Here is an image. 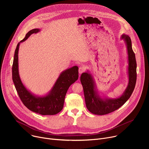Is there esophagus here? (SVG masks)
<instances>
[{
    "instance_id": "esophagus-1",
    "label": "esophagus",
    "mask_w": 149,
    "mask_h": 149,
    "mask_svg": "<svg viewBox=\"0 0 149 149\" xmlns=\"http://www.w3.org/2000/svg\"><path fill=\"white\" fill-rule=\"evenodd\" d=\"M84 71H85V68H84V67H80L79 68L78 72H79V74H82L83 72H84Z\"/></svg>"
}]
</instances>
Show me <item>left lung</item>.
I'll return each instance as SVG.
<instances>
[{
    "instance_id": "8db88e82",
    "label": "left lung",
    "mask_w": 149,
    "mask_h": 149,
    "mask_svg": "<svg viewBox=\"0 0 149 149\" xmlns=\"http://www.w3.org/2000/svg\"><path fill=\"white\" fill-rule=\"evenodd\" d=\"M123 40L127 52V75L129 82L124 93L118 97L112 98L98 93L96 84L92 74L89 71L83 72L80 80L83 87L87 109L95 115H105L118 109L127 101L132 94L136 82L137 63L135 54L132 49V40L129 35L123 34L121 40Z\"/></svg>"
}]
</instances>
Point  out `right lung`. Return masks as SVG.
<instances>
[{
    "label": "right lung",
    "instance_id": "obj_1",
    "mask_svg": "<svg viewBox=\"0 0 149 149\" xmlns=\"http://www.w3.org/2000/svg\"><path fill=\"white\" fill-rule=\"evenodd\" d=\"M40 31V29L38 28L29 31L26 34L25 38L17 44L12 65V79L21 101L29 110L41 115H55L62 110L66 93L69 87L78 78V67L74 66L62 71L51 90L44 95L38 96L28 90L19 76V48L20 43L25 41L32 34Z\"/></svg>",
    "mask_w": 149,
    "mask_h": 149
}]
</instances>
